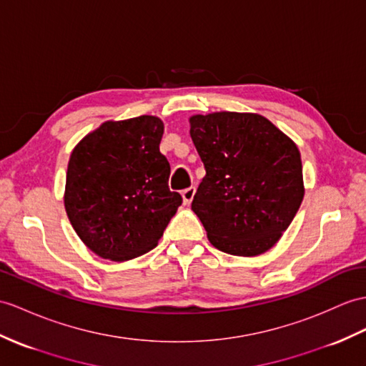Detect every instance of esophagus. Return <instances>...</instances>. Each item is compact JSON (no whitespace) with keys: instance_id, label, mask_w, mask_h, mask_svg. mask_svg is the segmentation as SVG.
<instances>
[{"instance_id":"1","label":"esophagus","mask_w":366,"mask_h":366,"mask_svg":"<svg viewBox=\"0 0 366 366\" xmlns=\"http://www.w3.org/2000/svg\"><path fill=\"white\" fill-rule=\"evenodd\" d=\"M194 194H195V188L194 186H191V188H186L183 192H182V197H183V203L184 204H189L194 199Z\"/></svg>"}]
</instances>
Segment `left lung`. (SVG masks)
Here are the masks:
<instances>
[{
	"label": "left lung",
	"instance_id": "8db88e82",
	"mask_svg": "<svg viewBox=\"0 0 366 366\" xmlns=\"http://www.w3.org/2000/svg\"><path fill=\"white\" fill-rule=\"evenodd\" d=\"M189 124L207 169L192 211L209 242L234 256L269 252L305 197L297 144L257 113L194 114Z\"/></svg>",
	"mask_w": 366,
	"mask_h": 366
}]
</instances>
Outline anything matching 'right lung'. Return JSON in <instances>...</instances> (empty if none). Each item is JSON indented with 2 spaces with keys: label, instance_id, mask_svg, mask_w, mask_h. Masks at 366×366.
Wrapping results in <instances>:
<instances>
[{
  "label": "right lung",
  "instance_id": "add662e5",
  "mask_svg": "<svg viewBox=\"0 0 366 366\" xmlns=\"http://www.w3.org/2000/svg\"><path fill=\"white\" fill-rule=\"evenodd\" d=\"M163 133V121L150 114L105 121L71 152L66 216L80 240L104 259L124 262L152 250L182 204V195L167 184Z\"/></svg>",
  "mask_w": 366,
  "mask_h": 366
}]
</instances>
